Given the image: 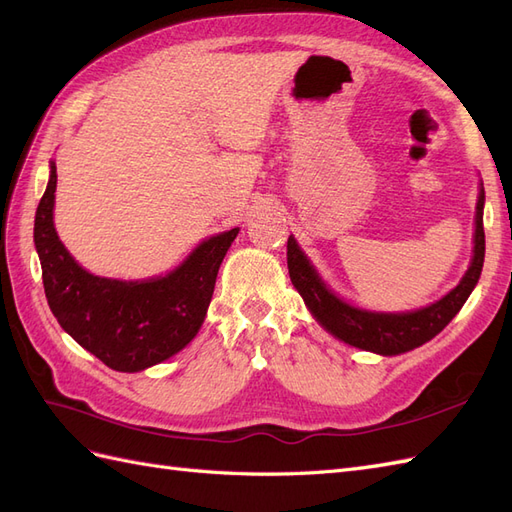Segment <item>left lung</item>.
<instances>
[{"label": "left lung", "instance_id": "obj_1", "mask_svg": "<svg viewBox=\"0 0 512 512\" xmlns=\"http://www.w3.org/2000/svg\"><path fill=\"white\" fill-rule=\"evenodd\" d=\"M483 185V183H480ZM483 207H485V190L480 188L476 203V228H474V256L466 275L461 282L442 297L423 309L406 314H380L359 309L339 297L320 280V275L312 267V262L301 252V247L288 237V273L292 286L299 290L305 305L312 316L342 342L369 350L384 356H393L414 350L436 337L448 322H451L463 303L468 301L470 292L478 284L480 271L485 262V228H483Z\"/></svg>", "mask_w": 512, "mask_h": 512}]
</instances>
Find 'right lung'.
Instances as JSON below:
<instances>
[{
    "instance_id": "obj_1",
    "label": "right lung",
    "mask_w": 512,
    "mask_h": 512,
    "mask_svg": "<svg viewBox=\"0 0 512 512\" xmlns=\"http://www.w3.org/2000/svg\"><path fill=\"white\" fill-rule=\"evenodd\" d=\"M57 166L40 198L34 243L46 301L76 344L115 371H141L188 346L207 316L222 260L239 235L232 228L205 239L168 275L123 282L85 271L59 241L53 224Z\"/></svg>"
}]
</instances>
